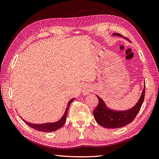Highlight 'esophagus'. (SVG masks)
<instances>
[{
	"mask_svg": "<svg viewBox=\"0 0 159 159\" xmlns=\"http://www.w3.org/2000/svg\"><path fill=\"white\" fill-rule=\"evenodd\" d=\"M91 91V89L90 88V86H89V85H85L84 87V88H83L82 92H83L84 95H88V93H89Z\"/></svg>",
	"mask_w": 159,
	"mask_h": 159,
	"instance_id": "34e87169",
	"label": "esophagus"
}]
</instances>
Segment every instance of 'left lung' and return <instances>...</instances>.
<instances>
[{
  "label": "left lung",
  "instance_id": "left-lung-1",
  "mask_svg": "<svg viewBox=\"0 0 159 159\" xmlns=\"http://www.w3.org/2000/svg\"><path fill=\"white\" fill-rule=\"evenodd\" d=\"M113 35L122 36L120 34L116 33L113 34ZM145 85L143 90L141 98L137 104L133 108L126 111H114L109 109L107 107L103 99L97 95L99 99V103L98 107L93 111V115L96 122L100 125L107 129L123 127L131 123L136 117L142 106L145 99Z\"/></svg>",
  "mask_w": 159,
  "mask_h": 159
}]
</instances>
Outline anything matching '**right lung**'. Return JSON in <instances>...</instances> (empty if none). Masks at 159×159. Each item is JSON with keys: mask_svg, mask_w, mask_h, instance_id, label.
<instances>
[{"mask_svg": "<svg viewBox=\"0 0 159 159\" xmlns=\"http://www.w3.org/2000/svg\"><path fill=\"white\" fill-rule=\"evenodd\" d=\"M74 100V98L71 99L68 102V106H67V107H66V111H65L64 115L62 116V117L58 121L54 122V123H43V124H32V123L26 121L25 120H24V119H23V121H25L28 126H30V127L37 130V131H42V132H52V131H56V130L60 129L64 125V123L66 122V120L67 115H68L69 107L70 106L71 102H73Z\"/></svg>", "mask_w": 159, "mask_h": 159, "instance_id": "obj_1", "label": "right lung"}]
</instances>
